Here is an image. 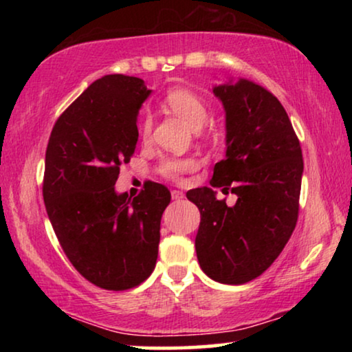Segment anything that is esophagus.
<instances>
[{
    "mask_svg": "<svg viewBox=\"0 0 352 352\" xmlns=\"http://www.w3.org/2000/svg\"><path fill=\"white\" fill-rule=\"evenodd\" d=\"M171 197H173V200H181V199H184V194H182L181 190H173Z\"/></svg>",
    "mask_w": 352,
    "mask_h": 352,
    "instance_id": "esophagus-1",
    "label": "esophagus"
}]
</instances>
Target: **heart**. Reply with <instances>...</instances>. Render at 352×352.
Instances as JSON below:
<instances>
[{
	"label": "heart",
	"mask_w": 352,
	"mask_h": 352,
	"mask_svg": "<svg viewBox=\"0 0 352 352\" xmlns=\"http://www.w3.org/2000/svg\"><path fill=\"white\" fill-rule=\"evenodd\" d=\"M165 102L173 112L184 120L192 129H200L206 123L210 117V109L204 96H200L195 91L179 88L173 89L166 94ZM139 133L142 139H148L152 133V117L148 113H142L139 120ZM195 162L192 158H165L158 166V170L168 179L177 181L184 173L194 170Z\"/></svg>",
	"instance_id": "b5f03b06"
}]
</instances>
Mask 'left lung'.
I'll list each match as a JSON object with an SVG mask.
<instances>
[{"instance_id":"1","label":"left lung","mask_w":352,"mask_h":352,"mask_svg":"<svg viewBox=\"0 0 352 352\" xmlns=\"http://www.w3.org/2000/svg\"><path fill=\"white\" fill-rule=\"evenodd\" d=\"M226 110V157L213 187L237 195L234 206L210 187L187 192L200 211L197 258L216 282L242 285L266 271L292 237L300 211L302 153L278 99L250 80L214 86Z\"/></svg>"}]
</instances>
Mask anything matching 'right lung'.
Instances as JSON below:
<instances>
[{"label":"right lung","instance_id":"add662e5","mask_svg":"<svg viewBox=\"0 0 352 352\" xmlns=\"http://www.w3.org/2000/svg\"><path fill=\"white\" fill-rule=\"evenodd\" d=\"M148 94L136 76L96 80L57 118L46 148L43 199L56 237L76 271L105 290H129L151 276L171 200L158 182L134 199L113 187L136 148Z\"/></svg>","mask_w":352,"mask_h":352}]
</instances>
